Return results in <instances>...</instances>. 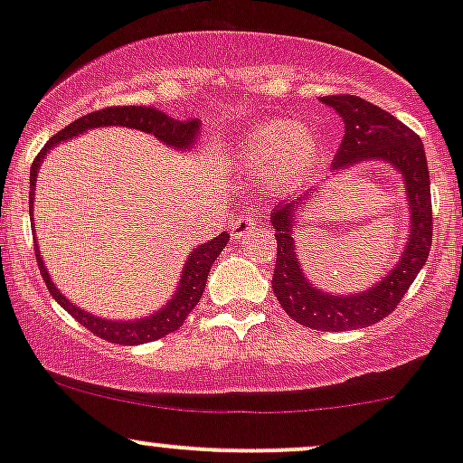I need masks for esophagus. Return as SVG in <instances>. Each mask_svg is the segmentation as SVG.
<instances>
[{
	"instance_id": "obj_1",
	"label": "esophagus",
	"mask_w": 463,
	"mask_h": 463,
	"mask_svg": "<svg viewBox=\"0 0 463 463\" xmlns=\"http://www.w3.org/2000/svg\"><path fill=\"white\" fill-rule=\"evenodd\" d=\"M256 222H258V218H256V213H242V216H238L236 221L232 222V227H230V232H232V236L233 238H241V236H245L247 232L250 230H253V227H256Z\"/></svg>"
}]
</instances>
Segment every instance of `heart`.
<instances>
[{
	"label": "heart",
	"instance_id": "heart-1",
	"mask_svg": "<svg viewBox=\"0 0 463 463\" xmlns=\"http://www.w3.org/2000/svg\"><path fill=\"white\" fill-rule=\"evenodd\" d=\"M317 152L320 146L309 128L271 121L245 134L236 156L247 172L267 170L273 185H289L316 163Z\"/></svg>",
	"mask_w": 463,
	"mask_h": 463
}]
</instances>
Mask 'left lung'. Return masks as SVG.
<instances>
[{"instance_id": "8db88e82", "label": "left lung", "mask_w": 463, "mask_h": 463, "mask_svg": "<svg viewBox=\"0 0 463 463\" xmlns=\"http://www.w3.org/2000/svg\"><path fill=\"white\" fill-rule=\"evenodd\" d=\"M322 101L345 118V138L333 161V170H345L357 161L380 158L400 170L411 205L409 242L389 276L355 296H329L309 285L300 269L293 242V216L309 205L313 196H296L271 212L273 236L278 241L271 287L289 317L316 331H349L371 326L397 309L417 278L432 245L430 181L424 146L420 137L389 112L353 94H331Z\"/></svg>"}]
</instances>
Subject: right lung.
I'll use <instances>...</instances> for the list:
<instances>
[{
	"mask_svg": "<svg viewBox=\"0 0 463 463\" xmlns=\"http://www.w3.org/2000/svg\"><path fill=\"white\" fill-rule=\"evenodd\" d=\"M101 126H126V128H134V130L150 132L158 138V141H163L165 146H172V147H190L194 138H196V130H198L196 118H192V121H178V118L167 117L165 112H158L156 108H143V106L103 108V110L90 112L86 114V117L72 121L71 126L54 134L51 141L43 146V150L37 154V158H34L33 163L31 187H34V181H37L39 163H42V158L46 156V152L51 150L52 146H57L59 141H68V138L90 130V128H101ZM33 196L34 194H31V201H28L31 203V207H33ZM227 241H230V236L222 232L221 236H216L213 241L205 242V245H198L196 250L190 253V258H187L185 271H183L181 282H178L176 296L167 302L165 309L154 313V316L146 317V320H132V322L101 320V317H94L90 313L74 307L72 302H68L66 298L59 293L57 287H54V282L51 280V276H48L46 267H43V260L37 250H34V256H37L39 271H42L43 282H46L51 296L63 307V309L71 313L79 325H83L88 331L94 333V335L103 337V340L114 342V345L132 346V345H143V342L161 340V337L170 335L172 331H176L178 326H183V322L187 320L190 311L198 305V300H201L203 289H205L207 285V273H210L213 260L218 258V253L225 250Z\"/></svg>",
	"mask_w": 463,
	"mask_h": 463,
	"instance_id": "obj_1",
	"label": "right lung"
}]
</instances>
